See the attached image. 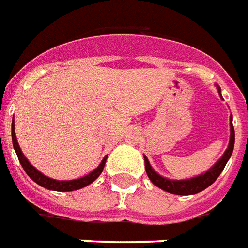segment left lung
<instances>
[{
    "instance_id": "8db88e82",
    "label": "left lung",
    "mask_w": 248,
    "mask_h": 248,
    "mask_svg": "<svg viewBox=\"0 0 248 248\" xmlns=\"http://www.w3.org/2000/svg\"><path fill=\"white\" fill-rule=\"evenodd\" d=\"M217 88H218V92H219L220 95V87L217 86ZM220 97H222V95H220ZM234 142H235V132H234V126H232V116H230V141H229V146H227V149H226L225 153L222 155L219 160L211 166L206 173H202V174L197 177H191V178H186V180H169L166 177L160 176L152 168L146 156H144L146 174L149 177V180L153 182V185H156L157 187H160V189L168 191V193L178 194V196L197 194L200 191L205 190L206 187H209L219 177V174L223 170V168H225L227 161H229V158L232 155Z\"/></svg>"
}]
</instances>
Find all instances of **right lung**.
I'll return each instance as SVG.
<instances>
[{
  "label": "right lung",
  "mask_w": 248,
  "mask_h": 248,
  "mask_svg": "<svg viewBox=\"0 0 248 248\" xmlns=\"http://www.w3.org/2000/svg\"><path fill=\"white\" fill-rule=\"evenodd\" d=\"M14 117L12 120V140H13V146H14V151L17 153V157L21 165H22L23 170L28 173V176L31 178L32 181L37 182L38 185H41L45 189L47 190H54V191H74L79 190L82 187H86L87 185H90L92 182L96 180L97 177L102 174L103 169H104V165H106L107 157L102 160V162L99 164L96 169H93L91 173H88L87 176L82 177V178H78V180H68V181H59V180H54V178H50V177L45 176L43 173L35 169L34 166L29 162V160L25 157V155L21 151V148L18 145L17 136H16V131H14Z\"/></svg>",
  "instance_id": "add662e5"
}]
</instances>
